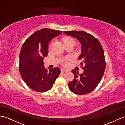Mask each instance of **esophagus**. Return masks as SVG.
I'll return each instance as SVG.
<instances>
[{"label": "esophagus", "instance_id": "esophagus-1", "mask_svg": "<svg viewBox=\"0 0 125 125\" xmlns=\"http://www.w3.org/2000/svg\"><path fill=\"white\" fill-rule=\"evenodd\" d=\"M67 69H63V68L61 69V72H67Z\"/></svg>", "mask_w": 125, "mask_h": 125}]
</instances>
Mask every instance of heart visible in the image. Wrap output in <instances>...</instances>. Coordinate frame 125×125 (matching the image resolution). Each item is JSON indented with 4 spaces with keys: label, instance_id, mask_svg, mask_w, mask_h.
<instances>
[{
    "label": "heart",
    "instance_id": "1",
    "mask_svg": "<svg viewBox=\"0 0 125 125\" xmlns=\"http://www.w3.org/2000/svg\"><path fill=\"white\" fill-rule=\"evenodd\" d=\"M63 42H64V43H65L66 46V45H70V44L75 45V40L71 38H66L65 39H64V40H63ZM62 62L63 63H64V64H65V63H66L65 60H63Z\"/></svg>",
    "mask_w": 125,
    "mask_h": 125
}]
</instances>
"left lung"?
<instances>
[{"label": "left lung", "instance_id": "left-lung-1", "mask_svg": "<svg viewBox=\"0 0 125 125\" xmlns=\"http://www.w3.org/2000/svg\"><path fill=\"white\" fill-rule=\"evenodd\" d=\"M65 34L77 39L81 44V54L78 59L84 69L82 74L75 70L72 72L74 79L68 83L72 92L78 95H84L95 89L101 80L105 69L104 51L98 39L84 31H66ZM82 67V66H81Z\"/></svg>", "mask_w": 125, "mask_h": 125}]
</instances>
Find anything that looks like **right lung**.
Listing matches in <instances>:
<instances>
[{
    "instance_id": "1",
    "label": "right lung",
    "mask_w": 125,
    "mask_h": 125,
    "mask_svg": "<svg viewBox=\"0 0 125 125\" xmlns=\"http://www.w3.org/2000/svg\"><path fill=\"white\" fill-rule=\"evenodd\" d=\"M62 32L49 29L36 31L27 38L20 53L19 71L29 87L36 92L50 90L60 73L58 67L44 68L43 59L48 54L50 41Z\"/></svg>"
}]
</instances>
